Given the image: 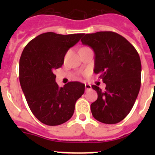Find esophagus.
Returning a JSON list of instances; mask_svg holds the SVG:
<instances>
[{
    "label": "esophagus",
    "instance_id": "obj_1",
    "mask_svg": "<svg viewBox=\"0 0 155 155\" xmlns=\"http://www.w3.org/2000/svg\"><path fill=\"white\" fill-rule=\"evenodd\" d=\"M91 84H85V90H86V91H87V90L91 89Z\"/></svg>",
    "mask_w": 155,
    "mask_h": 155
}]
</instances>
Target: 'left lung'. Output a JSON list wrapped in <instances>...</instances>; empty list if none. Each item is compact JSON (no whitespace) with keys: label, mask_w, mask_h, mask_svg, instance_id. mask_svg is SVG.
I'll return each instance as SVG.
<instances>
[{"label":"left lung","mask_w":155,"mask_h":155,"mask_svg":"<svg viewBox=\"0 0 155 155\" xmlns=\"http://www.w3.org/2000/svg\"><path fill=\"white\" fill-rule=\"evenodd\" d=\"M81 41L94 50V72L100 74L105 84L104 91L91 86L98 93L91 104L92 116L103 124H117L130 113L140 88L139 54L130 42L114 31L86 34Z\"/></svg>","instance_id":"8db88e82"}]
</instances>
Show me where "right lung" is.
<instances>
[{"instance_id": "obj_1", "label": "right lung", "mask_w": 155, "mask_h": 155, "mask_svg": "<svg viewBox=\"0 0 155 155\" xmlns=\"http://www.w3.org/2000/svg\"><path fill=\"white\" fill-rule=\"evenodd\" d=\"M83 34L46 32L30 41L19 61V81L31 113L48 126L64 124L72 117L77 100L84 92L81 82L59 87L54 71L61 68L70 48Z\"/></svg>"}]
</instances>
